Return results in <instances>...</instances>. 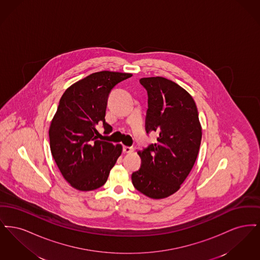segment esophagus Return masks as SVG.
Masks as SVG:
<instances>
[{
  "label": "esophagus",
  "instance_id": "obj_1",
  "mask_svg": "<svg viewBox=\"0 0 260 260\" xmlns=\"http://www.w3.org/2000/svg\"><path fill=\"white\" fill-rule=\"evenodd\" d=\"M134 150H135V149L133 148V147H127V146H124V147H123V152L126 153V154L133 153Z\"/></svg>",
  "mask_w": 260,
  "mask_h": 260
}]
</instances>
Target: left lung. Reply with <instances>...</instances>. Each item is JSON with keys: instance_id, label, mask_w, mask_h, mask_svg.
<instances>
[{"instance_id": "1", "label": "left lung", "mask_w": 260, "mask_h": 260, "mask_svg": "<svg viewBox=\"0 0 260 260\" xmlns=\"http://www.w3.org/2000/svg\"><path fill=\"white\" fill-rule=\"evenodd\" d=\"M140 84L148 93L146 132L159 137L137 152L141 166L132 181L149 198H167L179 190L197 159L202 140L198 109L191 94L169 79L141 78Z\"/></svg>"}]
</instances>
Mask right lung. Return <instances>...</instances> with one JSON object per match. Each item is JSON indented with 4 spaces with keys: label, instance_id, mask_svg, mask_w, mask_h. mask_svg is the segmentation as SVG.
<instances>
[{
    "label": "right lung",
    "instance_id": "add662e5",
    "mask_svg": "<svg viewBox=\"0 0 260 260\" xmlns=\"http://www.w3.org/2000/svg\"><path fill=\"white\" fill-rule=\"evenodd\" d=\"M129 73L100 71L76 82L62 94L50 123V152L64 179L79 191H91L105 184L122 154L121 144L99 140L96 126L105 134L107 99L112 88L132 77Z\"/></svg>",
    "mask_w": 260,
    "mask_h": 260
}]
</instances>
